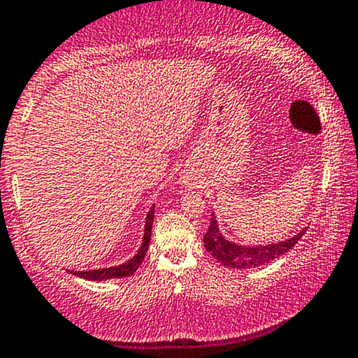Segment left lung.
I'll use <instances>...</instances> for the list:
<instances>
[{"label":"left lung","instance_id":"8db88e82","mask_svg":"<svg viewBox=\"0 0 358 358\" xmlns=\"http://www.w3.org/2000/svg\"><path fill=\"white\" fill-rule=\"evenodd\" d=\"M211 216L213 218L210 228L204 233V247L218 262H222L224 267L230 268H250L264 266V264L271 262V260L291 250L299 242L304 231H306L303 230L282 243L266 245V247H240V245L230 243L228 240L223 238L222 233L218 230V224H216L215 215Z\"/></svg>","mask_w":358,"mask_h":358}]
</instances>
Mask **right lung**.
<instances>
[{"label": "right lung", "mask_w": 358, "mask_h": 358, "mask_svg": "<svg viewBox=\"0 0 358 358\" xmlns=\"http://www.w3.org/2000/svg\"><path fill=\"white\" fill-rule=\"evenodd\" d=\"M154 213L155 210L152 208L147 215V222H145V235H143V242L140 250L136 252V255L131 260H128L127 264L118 267H110V268H98V271H86V272H72V274L83 277V279H90V280H104V279H120V277H128L134 275L136 272V268L140 267L142 264L143 257L147 254L148 243H150V235H152V223H154Z\"/></svg>", "instance_id": "right-lung-1"}]
</instances>
